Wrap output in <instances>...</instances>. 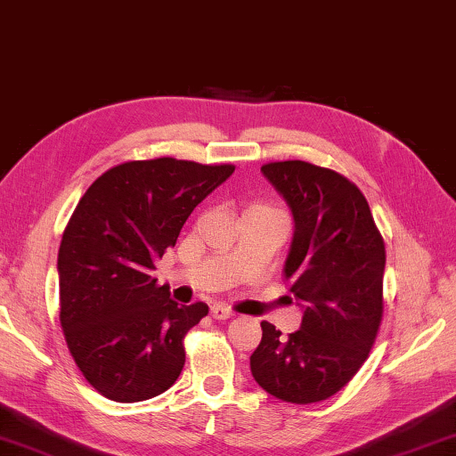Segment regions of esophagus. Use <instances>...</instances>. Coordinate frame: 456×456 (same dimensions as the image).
Returning a JSON list of instances; mask_svg holds the SVG:
<instances>
[{
  "label": "esophagus",
  "mask_w": 456,
  "mask_h": 456,
  "mask_svg": "<svg viewBox=\"0 0 456 456\" xmlns=\"http://www.w3.org/2000/svg\"><path fill=\"white\" fill-rule=\"evenodd\" d=\"M209 314H211V317H213L215 321H225V319L233 317V311H231L229 307H225V305L215 303V305H211Z\"/></svg>",
  "instance_id": "esophagus-1"
}]
</instances>
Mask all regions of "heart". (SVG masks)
Returning a JSON list of instances; mask_svg holds the SVG:
<instances>
[{"label":"heart","mask_w":456,"mask_h":456,"mask_svg":"<svg viewBox=\"0 0 456 456\" xmlns=\"http://www.w3.org/2000/svg\"><path fill=\"white\" fill-rule=\"evenodd\" d=\"M253 209H265V207H253ZM265 211H269V209H265Z\"/></svg>","instance_id":"obj_1"}]
</instances>
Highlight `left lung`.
<instances>
[{
  "instance_id": "left-lung-1",
  "label": "left lung",
  "mask_w": 456,
  "mask_h": 456,
  "mask_svg": "<svg viewBox=\"0 0 456 456\" xmlns=\"http://www.w3.org/2000/svg\"><path fill=\"white\" fill-rule=\"evenodd\" d=\"M261 173L293 215L283 275L303 321L289 337L263 321L251 372L281 401L319 403L349 383L375 343L385 243L365 195L338 173L305 161L267 163Z\"/></svg>"
}]
</instances>
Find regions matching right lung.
I'll return each instance as SVG.
<instances>
[{"mask_svg": "<svg viewBox=\"0 0 456 456\" xmlns=\"http://www.w3.org/2000/svg\"><path fill=\"white\" fill-rule=\"evenodd\" d=\"M233 171L171 157L129 161L79 200L57 255L60 321L76 365L107 399H153L181 375L183 337L209 307L173 301L155 261Z\"/></svg>", "mask_w": 456, "mask_h": 456, "instance_id": "add662e5", "label": "right lung"}]
</instances>
